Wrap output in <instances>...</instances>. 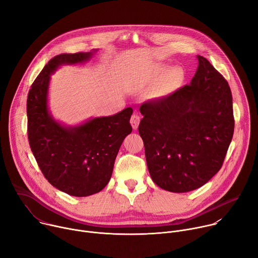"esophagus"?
Wrapping results in <instances>:
<instances>
[{
    "mask_svg": "<svg viewBox=\"0 0 258 258\" xmlns=\"http://www.w3.org/2000/svg\"><path fill=\"white\" fill-rule=\"evenodd\" d=\"M140 120H141V116L139 113H134L131 117V123H132V126L134 130H137L138 126H139V123H140Z\"/></svg>",
    "mask_w": 258,
    "mask_h": 258,
    "instance_id": "obj_1",
    "label": "esophagus"
}]
</instances>
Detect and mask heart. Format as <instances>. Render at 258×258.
I'll use <instances>...</instances> for the list:
<instances>
[{"label": "heart", "instance_id": "1", "mask_svg": "<svg viewBox=\"0 0 258 258\" xmlns=\"http://www.w3.org/2000/svg\"><path fill=\"white\" fill-rule=\"evenodd\" d=\"M165 70V68L163 66H158L155 71H154V75L155 76H159L161 75V73ZM178 80V73H177V70H171L168 75L166 76V78L161 82L160 86L158 87L157 89V92L159 95H164L166 94L174 85L175 83L177 82Z\"/></svg>", "mask_w": 258, "mask_h": 258}]
</instances>
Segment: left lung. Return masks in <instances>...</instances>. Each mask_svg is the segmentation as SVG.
Wrapping results in <instances>:
<instances>
[{"label":"left lung","mask_w":258,"mask_h":258,"mask_svg":"<svg viewBox=\"0 0 258 258\" xmlns=\"http://www.w3.org/2000/svg\"><path fill=\"white\" fill-rule=\"evenodd\" d=\"M197 59L189 85L140 107L139 134L150 175L173 193L205 185L222 168L234 134L230 86L206 58Z\"/></svg>","instance_id":"left-lung-1"}]
</instances>
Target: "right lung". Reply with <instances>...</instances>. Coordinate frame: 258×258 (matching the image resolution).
<instances>
[{"mask_svg":"<svg viewBox=\"0 0 258 258\" xmlns=\"http://www.w3.org/2000/svg\"><path fill=\"white\" fill-rule=\"evenodd\" d=\"M94 52L55 56L35 79L27 96V135L33 156L52 186L76 197L90 196L105 188L120 146L133 131L131 107L78 126H64L49 112L52 73L60 65L88 61Z\"/></svg>","mask_w":258,"mask_h":258,"instance_id":"add662e5","label":"right lung"}]
</instances>
